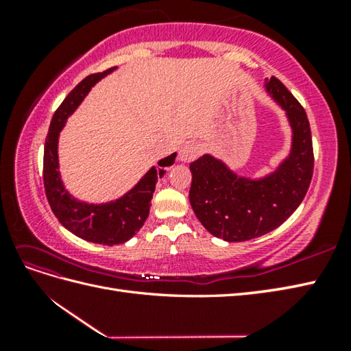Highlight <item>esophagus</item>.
<instances>
[{
    "instance_id": "esophagus-1",
    "label": "esophagus",
    "mask_w": 351,
    "mask_h": 351,
    "mask_svg": "<svg viewBox=\"0 0 351 351\" xmlns=\"http://www.w3.org/2000/svg\"><path fill=\"white\" fill-rule=\"evenodd\" d=\"M200 151H202V147H200L199 143H195V141H189V143H185L180 149V160L182 162H191L193 160H196L200 155Z\"/></svg>"
}]
</instances>
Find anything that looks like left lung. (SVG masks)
<instances>
[{
  "mask_svg": "<svg viewBox=\"0 0 351 351\" xmlns=\"http://www.w3.org/2000/svg\"><path fill=\"white\" fill-rule=\"evenodd\" d=\"M265 90L285 110L293 131L289 155L273 173L259 180L238 176L225 162L205 154L190 164V204L208 232L237 243L280 226L306 195L314 171L308 116L280 81L267 80Z\"/></svg>",
  "mask_w": 351,
  "mask_h": 351,
  "instance_id": "1",
  "label": "left lung"
}]
</instances>
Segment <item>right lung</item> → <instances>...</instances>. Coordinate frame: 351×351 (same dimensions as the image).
<instances>
[{"label":"right lung","instance_id":"add662e5","mask_svg":"<svg viewBox=\"0 0 351 351\" xmlns=\"http://www.w3.org/2000/svg\"><path fill=\"white\" fill-rule=\"evenodd\" d=\"M114 69L116 68H111L99 73H92L66 96L52 116L43 151V185L52 213L72 234L86 241L106 245L128 241L145 225L155 185L166 173L164 167L171 166L176 158L175 152L160 160L158 169H149L147 173L136 184V187L125 193L121 199L108 204L95 205L80 202L64 189L60 171H58V136L66 123V119L77 110L90 88Z\"/></svg>","mask_w":351,"mask_h":351}]
</instances>
